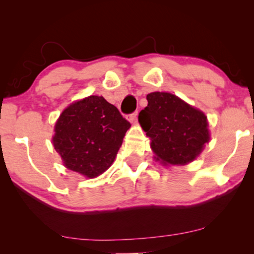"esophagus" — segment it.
I'll list each match as a JSON object with an SVG mask.
<instances>
[{"instance_id":"1","label":"esophagus","mask_w":254,"mask_h":254,"mask_svg":"<svg viewBox=\"0 0 254 254\" xmlns=\"http://www.w3.org/2000/svg\"><path fill=\"white\" fill-rule=\"evenodd\" d=\"M127 119L129 120L130 123H134V121L137 119V112H133V113L128 114V116H127Z\"/></svg>"}]
</instances>
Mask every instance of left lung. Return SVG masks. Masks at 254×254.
Segmentation results:
<instances>
[{
  "mask_svg": "<svg viewBox=\"0 0 254 254\" xmlns=\"http://www.w3.org/2000/svg\"><path fill=\"white\" fill-rule=\"evenodd\" d=\"M147 100L138 121L150 137L156 159L165 165L195 159L209 141L206 116L172 93L151 92Z\"/></svg>",
  "mask_w": 254,
  "mask_h": 254,
  "instance_id": "obj_1",
  "label": "left lung"
}]
</instances>
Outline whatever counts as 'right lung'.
Instances as JSON below:
<instances>
[{
  "instance_id": "1",
  "label": "right lung",
  "mask_w": 254,
  "mask_h": 254,
  "mask_svg": "<svg viewBox=\"0 0 254 254\" xmlns=\"http://www.w3.org/2000/svg\"><path fill=\"white\" fill-rule=\"evenodd\" d=\"M129 127L116 106L90 96L62 112L53 144L69 170L95 178L112 164Z\"/></svg>"
}]
</instances>
